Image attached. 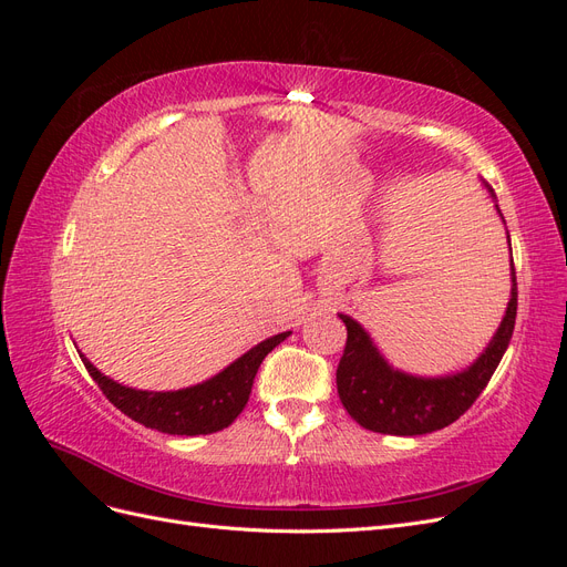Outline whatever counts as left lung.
Returning <instances> with one entry per match:
<instances>
[{
	"mask_svg": "<svg viewBox=\"0 0 567 567\" xmlns=\"http://www.w3.org/2000/svg\"><path fill=\"white\" fill-rule=\"evenodd\" d=\"M511 277V300L499 331L473 367L447 379H416L390 369L362 326L348 315H340L348 340L338 362L336 383L348 414L367 431L383 435H425L466 414L499 367L516 326L518 284L513 260Z\"/></svg>",
	"mask_w": 567,
	"mask_h": 567,
	"instance_id": "obj_1",
	"label": "left lung"
}]
</instances>
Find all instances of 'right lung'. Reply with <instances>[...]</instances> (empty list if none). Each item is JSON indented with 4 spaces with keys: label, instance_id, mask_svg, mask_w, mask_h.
Segmentation results:
<instances>
[{
    "label": "right lung",
    "instance_id": "add662e5",
    "mask_svg": "<svg viewBox=\"0 0 567 567\" xmlns=\"http://www.w3.org/2000/svg\"><path fill=\"white\" fill-rule=\"evenodd\" d=\"M290 331L262 340L260 346H255L244 357H238L231 367L217 373L215 379L177 392L132 390L106 379L84 357L82 362L99 390L106 394V400L132 421L167 435H208L231 425L234 419L241 414L250 398L255 373L260 369L262 359Z\"/></svg>",
    "mask_w": 567,
    "mask_h": 567
}]
</instances>
